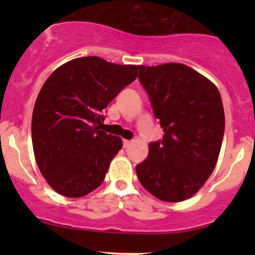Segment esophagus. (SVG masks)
Masks as SVG:
<instances>
[{
	"label": "esophagus",
	"instance_id": "34e87169",
	"mask_svg": "<svg viewBox=\"0 0 255 255\" xmlns=\"http://www.w3.org/2000/svg\"><path fill=\"white\" fill-rule=\"evenodd\" d=\"M130 144H131V141H130V140H124V147H125V148L129 147Z\"/></svg>",
	"mask_w": 255,
	"mask_h": 255
}]
</instances>
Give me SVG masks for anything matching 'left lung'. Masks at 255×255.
Masks as SVG:
<instances>
[{"label":"left lung","mask_w":255,"mask_h":255,"mask_svg":"<svg viewBox=\"0 0 255 255\" xmlns=\"http://www.w3.org/2000/svg\"><path fill=\"white\" fill-rule=\"evenodd\" d=\"M139 80L159 119L163 140L148 145L136 165L140 183L162 201L189 199L217 164L224 134V109L216 85L182 63L139 66Z\"/></svg>","instance_id":"8db88e82"}]
</instances>
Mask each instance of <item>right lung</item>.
<instances>
[{
	"mask_svg": "<svg viewBox=\"0 0 255 255\" xmlns=\"http://www.w3.org/2000/svg\"><path fill=\"white\" fill-rule=\"evenodd\" d=\"M135 64L78 57L51 73L32 114L38 168L58 194L81 198L103 182L122 139L101 130L102 111L137 77Z\"/></svg>",
	"mask_w": 255,
	"mask_h": 255,
	"instance_id": "add662e5",
	"label": "right lung"
}]
</instances>
